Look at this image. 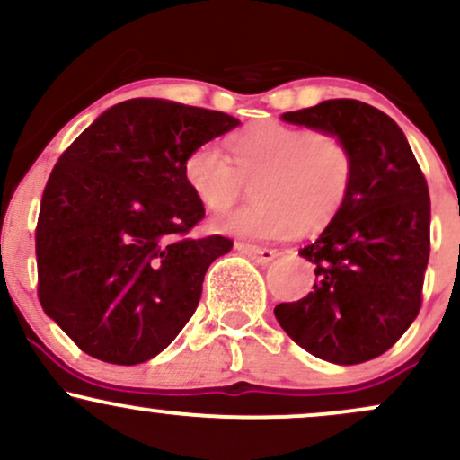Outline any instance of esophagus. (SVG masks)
<instances>
[{"mask_svg": "<svg viewBox=\"0 0 460 460\" xmlns=\"http://www.w3.org/2000/svg\"><path fill=\"white\" fill-rule=\"evenodd\" d=\"M235 248L242 252V255H246L248 260H252L255 263H261V266L270 263L274 257L279 255L274 248H261V246H252V244H237Z\"/></svg>", "mask_w": 460, "mask_h": 460, "instance_id": "1", "label": "esophagus"}]
</instances>
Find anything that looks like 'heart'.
<instances>
[{
	"instance_id": "b5f03b06",
	"label": "heart",
	"mask_w": 460,
	"mask_h": 460,
	"mask_svg": "<svg viewBox=\"0 0 460 460\" xmlns=\"http://www.w3.org/2000/svg\"><path fill=\"white\" fill-rule=\"evenodd\" d=\"M229 157L200 145L186 157L183 177L203 208H231L246 183L260 203L216 216L218 234L242 240H288L320 231L340 216L355 183V155L341 136L279 120H261L231 138Z\"/></svg>"
}]
</instances>
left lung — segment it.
Returning a JSON list of instances; mask_svg holds the SVG:
<instances>
[{
	"label": "left lung",
	"mask_w": 460,
	"mask_h": 460,
	"mask_svg": "<svg viewBox=\"0 0 460 460\" xmlns=\"http://www.w3.org/2000/svg\"><path fill=\"white\" fill-rule=\"evenodd\" d=\"M285 123L331 131L350 145L355 183L340 216L314 244V289L274 307L300 348L337 366L381 357L421 307L430 255V197L404 131L357 99H329L285 112Z\"/></svg>",
	"instance_id": "8db88e82"
}]
</instances>
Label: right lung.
<instances>
[{
  "mask_svg": "<svg viewBox=\"0 0 460 460\" xmlns=\"http://www.w3.org/2000/svg\"><path fill=\"white\" fill-rule=\"evenodd\" d=\"M240 120L168 99L116 103L51 171L36 226L39 298L86 355L145 363L197 311L223 235L188 237L205 216L183 164Z\"/></svg>",
  "mask_w": 460,
  "mask_h": 460,
  "instance_id": "add662e5",
  "label": "right lung"
}]
</instances>
